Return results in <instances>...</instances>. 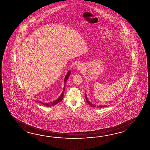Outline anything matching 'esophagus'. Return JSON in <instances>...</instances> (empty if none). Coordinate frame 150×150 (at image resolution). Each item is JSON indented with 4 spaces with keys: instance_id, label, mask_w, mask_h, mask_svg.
I'll use <instances>...</instances> for the list:
<instances>
[{
    "instance_id": "34e87169",
    "label": "esophagus",
    "mask_w": 150,
    "mask_h": 150,
    "mask_svg": "<svg viewBox=\"0 0 150 150\" xmlns=\"http://www.w3.org/2000/svg\"><path fill=\"white\" fill-rule=\"evenodd\" d=\"M76 69L79 71L82 70L83 69V65H81V64H78V65H77V67H76Z\"/></svg>"
}]
</instances>
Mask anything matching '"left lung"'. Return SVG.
<instances>
[{"instance_id": "8db88e82", "label": "left lung", "mask_w": 150, "mask_h": 150, "mask_svg": "<svg viewBox=\"0 0 150 150\" xmlns=\"http://www.w3.org/2000/svg\"><path fill=\"white\" fill-rule=\"evenodd\" d=\"M85 99H86V102H87V103H88V105H89L91 106H92L93 107H97L96 106V105H93L92 103L90 102V101H89V100L87 99V96H86V94H85ZM107 106H108V105H99V107L102 108V107H107Z\"/></svg>"}]
</instances>
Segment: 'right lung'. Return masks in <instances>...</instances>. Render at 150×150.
<instances>
[{"mask_svg":"<svg viewBox=\"0 0 150 150\" xmlns=\"http://www.w3.org/2000/svg\"><path fill=\"white\" fill-rule=\"evenodd\" d=\"M71 74V71H69L67 74L66 76L65 77V79H64V89H63V91L62 93L61 96L58 98L57 99H56V100H54V101L53 102H49V103H44V102H41V101H35L36 102H39L40 103H41L42 105H44L45 106H47V107H50V106H53V105H55L56 104L58 103L59 102H61V101H62V100L63 99V97H64V90L65 88V83L67 82L69 77L70 76V75Z\"/></svg>","mask_w":150,"mask_h":150,"instance_id":"obj_1","label":"right lung"}]
</instances>
